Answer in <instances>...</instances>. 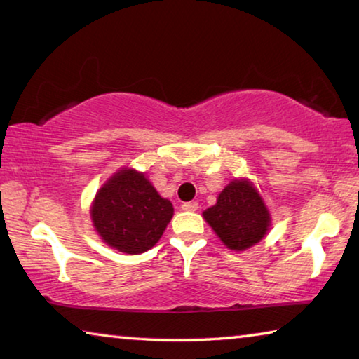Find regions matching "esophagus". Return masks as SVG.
Instances as JSON below:
<instances>
[{
  "label": "esophagus",
  "instance_id": "1",
  "mask_svg": "<svg viewBox=\"0 0 359 359\" xmlns=\"http://www.w3.org/2000/svg\"><path fill=\"white\" fill-rule=\"evenodd\" d=\"M198 208H199V204L196 201L182 204V210H185V212H194V210H198Z\"/></svg>",
  "mask_w": 359,
  "mask_h": 359
}]
</instances>
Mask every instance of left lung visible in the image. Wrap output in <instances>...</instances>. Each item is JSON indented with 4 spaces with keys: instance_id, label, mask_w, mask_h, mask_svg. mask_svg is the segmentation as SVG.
I'll return each instance as SVG.
<instances>
[{
    "instance_id": "obj_1",
    "label": "left lung",
    "mask_w": 359,
    "mask_h": 359,
    "mask_svg": "<svg viewBox=\"0 0 359 359\" xmlns=\"http://www.w3.org/2000/svg\"><path fill=\"white\" fill-rule=\"evenodd\" d=\"M212 229L231 250L242 252L264 238L269 210L250 182L233 180L218 194L217 204L203 212Z\"/></svg>"
}]
</instances>
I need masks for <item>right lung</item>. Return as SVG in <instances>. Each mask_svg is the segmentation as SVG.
Segmentation results:
<instances>
[{
    "mask_svg": "<svg viewBox=\"0 0 359 359\" xmlns=\"http://www.w3.org/2000/svg\"><path fill=\"white\" fill-rule=\"evenodd\" d=\"M93 226L109 247L139 255L154 247L174 215L142 172L120 169L96 193L90 210Z\"/></svg>",
    "mask_w": 359,
    "mask_h": 359,
    "instance_id": "right-lung-1",
    "label": "right lung"
}]
</instances>
